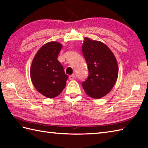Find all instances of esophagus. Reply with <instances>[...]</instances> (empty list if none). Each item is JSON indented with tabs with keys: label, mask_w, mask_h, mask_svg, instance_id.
Returning <instances> with one entry per match:
<instances>
[{
	"label": "esophagus",
	"mask_w": 148,
	"mask_h": 148,
	"mask_svg": "<svg viewBox=\"0 0 148 148\" xmlns=\"http://www.w3.org/2000/svg\"><path fill=\"white\" fill-rule=\"evenodd\" d=\"M69 79H70V80H74V79H76V75H75L74 74H72V75H71V76L69 77Z\"/></svg>",
	"instance_id": "1"
}]
</instances>
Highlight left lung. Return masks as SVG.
<instances>
[{"label":"left lung","mask_w":148,"mask_h":148,"mask_svg":"<svg viewBox=\"0 0 148 148\" xmlns=\"http://www.w3.org/2000/svg\"><path fill=\"white\" fill-rule=\"evenodd\" d=\"M82 52L89 72L82 86L87 95L92 98H102L111 92L117 81V60L105 44L88 37L84 38Z\"/></svg>","instance_id":"8db88e82"}]
</instances>
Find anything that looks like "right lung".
I'll return each instance as SVG.
<instances>
[{
	"instance_id": "add662e5",
	"label": "right lung",
	"mask_w": 148,
	"mask_h": 148,
	"mask_svg": "<svg viewBox=\"0 0 148 148\" xmlns=\"http://www.w3.org/2000/svg\"><path fill=\"white\" fill-rule=\"evenodd\" d=\"M62 45L51 41L37 52L30 67V78L37 92L52 99L61 93L66 86L68 76L58 60Z\"/></svg>"
}]
</instances>
